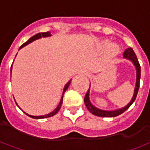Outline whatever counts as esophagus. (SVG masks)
Listing matches in <instances>:
<instances>
[{
	"label": "esophagus",
	"instance_id": "34e87169",
	"mask_svg": "<svg viewBox=\"0 0 150 150\" xmlns=\"http://www.w3.org/2000/svg\"><path fill=\"white\" fill-rule=\"evenodd\" d=\"M81 73H82V74H83V75H87V74H88V72L86 71H83Z\"/></svg>",
	"mask_w": 150,
	"mask_h": 150
}]
</instances>
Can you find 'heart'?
Returning a JSON list of instances; mask_svg holds the SVG:
<instances>
[{"label":"heart","instance_id":"heart-1","mask_svg":"<svg viewBox=\"0 0 150 150\" xmlns=\"http://www.w3.org/2000/svg\"><path fill=\"white\" fill-rule=\"evenodd\" d=\"M109 50H110V53L112 55H116V54H118V52H119V48L116 45H112L110 46Z\"/></svg>","mask_w":150,"mask_h":150}]
</instances>
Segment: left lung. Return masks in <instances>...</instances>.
I'll use <instances>...</instances> for the list:
<instances>
[{
  "label": "left lung",
  "instance_id": "obj_1",
  "mask_svg": "<svg viewBox=\"0 0 150 150\" xmlns=\"http://www.w3.org/2000/svg\"><path fill=\"white\" fill-rule=\"evenodd\" d=\"M123 55L125 57V59H127L130 60L131 62L133 63V65L135 66L136 70H137V80H136V87L135 89H134V94H133V96H132V100L129 102V104L126 105L125 107L122 108L120 109H117V110L114 111H105V110H101V109H99L97 108H96L95 106H93L91 103L90 102V100H89V89H88L87 94L85 96L84 98V103L86 107L88 108V110L90 111V112H91L93 115L97 116H101V117H114V116H117L122 114L123 112H125L128 108H129L131 105L132 104V103L135 101L136 98H137V93H138L139 87H140V79H141V66H140V63L138 62V59L136 56L135 53L133 51V50L129 47L128 49H126L125 50V52L123 54Z\"/></svg>",
  "mask_w": 150,
  "mask_h": 150
}]
</instances>
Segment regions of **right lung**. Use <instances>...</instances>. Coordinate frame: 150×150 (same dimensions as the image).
Returning <instances> with one entry per match:
<instances>
[{
    "label": "right lung",
    "instance_id": "right-lung-1",
    "mask_svg": "<svg viewBox=\"0 0 150 150\" xmlns=\"http://www.w3.org/2000/svg\"><path fill=\"white\" fill-rule=\"evenodd\" d=\"M51 34H50V32H45V33H38V34H35L34 36H33V37H31L30 39L28 40L27 42H25L24 43V44H22L21 46H20V48H19V50L21 49V48H22L23 46H26V45H28L29 43L32 42L33 41H34V40H37L38 39V38H41L42 37L45 38V37H49V36H50ZM11 71H12V67H11ZM70 83H71V80L67 83V84L65 85V87H64V89H63V93H62V98H61V100H60V102H59V105H58V107L56 108L53 111V112H51L50 113H49V114H46V115H44V116H31V115H29V114H27L26 112H25L26 115H27L28 116H30V117H31V118H34V119H43V118H47V117H50V116H53L55 115L56 113L58 112L59 111V109H60V108H61V105H62V98H63V94H64V92L66 91V90L68 88L69 85H70ZM17 104V103H16ZM18 105V104H17Z\"/></svg>",
    "mask_w": 150,
    "mask_h": 150
}]
</instances>
